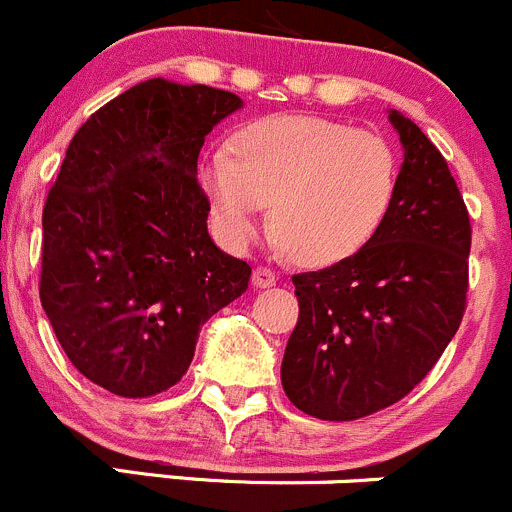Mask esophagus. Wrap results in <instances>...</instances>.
<instances>
[{
	"instance_id": "34e87169",
	"label": "esophagus",
	"mask_w": 512,
	"mask_h": 512,
	"mask_svg": "<svg viewBox=\"0 0 512 512\" xmlns=\"http://www.w3.org/2000/svg\"><path fill=\"white\" fill-rule=\"evenodd\" d=\"M275 282H277V275H275V270H270V267H257V270L252 272V285L260 287V290L272 287Z\"/></svg>"
}]
</instances>
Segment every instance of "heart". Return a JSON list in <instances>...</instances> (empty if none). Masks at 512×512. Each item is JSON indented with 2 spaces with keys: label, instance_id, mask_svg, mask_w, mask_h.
<instances>
[{
  "label": "heart",
  "instance_id": "b5f03b06",
  "mask_svg": "<svg viewBox=\"0 0 512 512\" xmlns=\"http://www.w3.org/2000/svg\"><path fill=\"white\" fill-rule=\"evenodd\" d=\"M235 155L212 150L200 167L220 237L245 247L270 205L277 245L325 267L360 252L398 190V157L377 132L312 114L247 124Z\"/></svg>",
  "mask_w": 512,
  "mask_h": 512
}]
</instances>
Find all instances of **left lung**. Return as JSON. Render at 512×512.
Listing matches in <instances>:
<instances>
[{"mask_svg":"<svg viewBox=\"0 0 512 512\" xmlns=\"http://www.w3.org/2000/svg\"><path fill=\"white\" fill-rule=\"evenodd\" d=\"M403 165L393 205L347 260L292 277L300 320L282 357L290 403L320 420L390 408L433 370L465 312L470 217L448 162L388 112Z\"/></svg>","mask_w":512,"mask_h":512,"instance_id":"1","label":"left lung"}]
</instances>
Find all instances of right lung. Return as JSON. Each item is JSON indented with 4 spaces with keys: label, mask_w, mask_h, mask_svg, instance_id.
<instances>
[{
    "label": "right lung",
    "mask_w": 512,
    "mask_h": 512,
    "mask_svg": "<svg viewBox=\"0 0 512 512\" xmlns=\"http://www.w3.org/2000/svg\"><path fill=\"white\" fill-rule=\"evenodd\" d=\"M242 99L147 79L92 114L42 212L39 297L72 365L122 398L172 388L200 327L247 290L252 267L207 232L197 157Z\"/></svg>",
    "instance_id": "obj_1"
}]
</instances>
